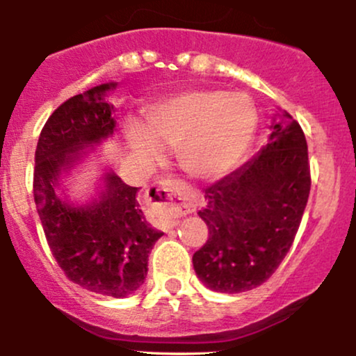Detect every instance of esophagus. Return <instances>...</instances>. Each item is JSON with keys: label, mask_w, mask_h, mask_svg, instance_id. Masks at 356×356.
Returning <instances> with one entry per match:
<instances>
[{"label": "esophagus", "mask_w": 356, "mask_h": 356, "mask_svg": "<svg viewBox=\"0 0 356 356\" xmlns=\"http://www.w3.org/2000/svg\"><path fill=\"white\" fill-rule=\"evenodd\" d=\"M155 192H157V194L165 201L167 218L164 220V224L167 227L175 226V219L181 218V216L189 214L192 211L191 204L186 201V197H182V195L179 194L177 186H175L174 182L170 181L162 182L161 186L155 189Z\"/></svg>", "instance_id": "1"}]
</instances>
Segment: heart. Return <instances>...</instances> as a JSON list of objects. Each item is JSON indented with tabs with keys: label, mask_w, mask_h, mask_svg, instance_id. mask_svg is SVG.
Returning a JSON list of instances; mask_svg holds the SVG:
<instances>
[{
	"label": "heart",
	"mask_w": 356,
	"mask_h": 356,
	"mask_svg": "<svg viewBox=\"0 0 356 356\" xmlns=\"http://www.w3.org/2000/svg\"><path fill=\"white\" fill-rule=\"evenodd\" d=\"M147 127L127 122L125 142L144 165L164 161L177 149L181 167L197 181H218L246 157L254 140L257 115L243 93L187 90L145 108Z\"/></svg>",
	"instance_id": "1"
}]
</instances>
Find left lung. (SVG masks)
<instances>
[{
	"label": "left lung",
	"mask_w": 356,
	"mask_h": 356,
	"mask_svg": "<svg viewBox=\"0 0 356 356\" xmlns=\"http://www.w3.org/2000/svg\"><path fill=\"white\" fill-rule=\"evenodd\" d=\"M254 159L206 189L199 218L209 239L192 256L206 288L243 293L263 284L288 254L308 202V145L288 112L275 113Z\"/></svg>",
	"instance_id": "obj_1"
}]
</instances>
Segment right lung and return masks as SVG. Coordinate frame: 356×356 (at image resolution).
Returning a JSON list of instances; mask_svg holds the SVG:
<instances>
[{"mask_svg": "<svg viewBox=\"0 0 356 356\" xmlns=\"http://www.w3.org/2000/svg\"><path fill=\"white\" fill-rule=\"evenodd\" d=\"M115 88V81L97 85L51 113L36 145L33 194L48 246L68 280L125 298L144 284L149 252L164 234L145 220L138 187L107 169L92 201L75 202L63 191L72 170L113 136L115 108L105 97Z\"/></svg>", "mask_w": 356, "mask_h": 356, "instance_id": "right-lung-1", "label": "right lung"}]
</instances>
